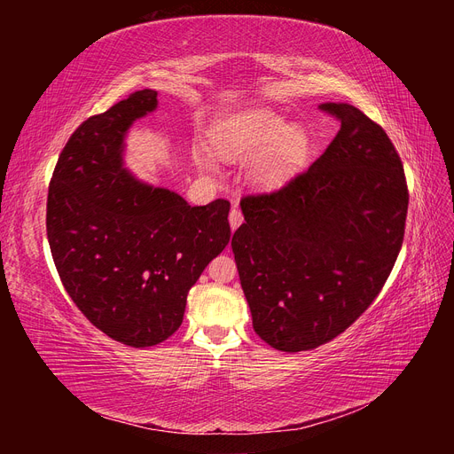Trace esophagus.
Listing matches in <instances>:
<instances>
[{
	"mask_svg": "<svg viewBox=\"0 0 454 454\" xmlns=\"http://www.w3.org/2000/svg\"><path fill=\"white\" fill-rule=\"evenodd\" d=\"M242 222H244V217H242V212L239 210V206H232V210H231V214H229V223H231V229H232V231L239 229Z\"/></svg>",
	"mask_w": 454,
	"mask_h": 454,
	"instance_id": "esophagus-1",
	"label": "esophagus"
}]
</instances>
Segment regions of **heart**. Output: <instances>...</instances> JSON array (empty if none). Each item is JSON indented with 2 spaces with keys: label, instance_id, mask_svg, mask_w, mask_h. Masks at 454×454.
<instances>
[{
  "label": "heart",
  "instance_id": "heart-1",
  "mask_svg": "<svg viewBox=\"0 0 454 454\" xmlns=\"http://www.w3.org/2000/svg\"><path fill=\"white\" fill-rule=\"evenodd\" d=\"M217 155L232 162L252 160L250 180L261 189H278L305 168L312 140L303 125L287 121L272 112H250L215 134ZM199 167L210 170V159L200 155Z\"/></svg>",
  "mask_w": 454,
  "mask_h": 454
}]
</instances>
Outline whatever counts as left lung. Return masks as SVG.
Segmentation results:
<instances>
[{
  "label": "left lung",
  "mask_w": 454,
  "mask_h": 454,
  "mask_svg": "<svg viewBox=\"0 0 454 454\" xmlns=\"http://www.w3.org/2000/svg\"><path fill=\"white\" fill-rule=\"evenodd\" d=\"M320 107L340 121L333 142L277 193L242 199L231 240L255 333L284 352L320 347L358 320L405 231L403 164L387 132L350 104Z\"/></svg>",
  "instance_id": "left-lung-1"
}]
</instances>
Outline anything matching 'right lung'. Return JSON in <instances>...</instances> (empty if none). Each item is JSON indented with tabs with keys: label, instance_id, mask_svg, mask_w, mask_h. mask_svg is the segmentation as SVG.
Instances as JSON below:
<instances>
[{
	"label": "right lung",
	"instance_id": "right-lung-1",
	"mask_svg": "<svg viewBox=\"0 0 454 454\" xmlns=\"http://www.w3.org/2000/svg\"><path fill=\"white\" fill-rule=\"evenodd\" d=\"M157 106V90L144 89L87 119L62 149L47 199L66 292L92 325L134 348L182 325L189 290L231 239L227 200L189 206L125 167L130 127Z\"/></svg>",
	"mask_w": 454,
	"mask_h": 454
}]
</instances>
